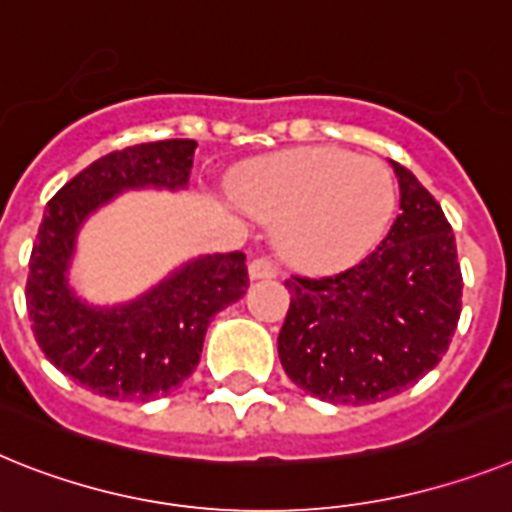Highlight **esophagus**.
<instances>
[{"instance_id":"esophagus-1","label":"esophagus","mask_w":512,"mask_h":512,"mask_svg":"<svg viewBox=\"0 0 512 512\" xmlns=\"http://www.w3.org/2000/svg\"><path fill=\"white\" fill-rule=\"evenodd\" d=\"M248 274H251V279H269L277 274V264H274L269 256H256V259L248 264Z\"/></svg>"}]
</instances>
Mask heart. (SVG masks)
Wrapping results in <instances>:
<instances>
[{"label": "heart", "instance_id": "obj_1", "mask_svg": "<svg viewBox=\"0 0 512 512\" xmlns=\"http://www.w3.org/2000/svg\"><path fill=\"white\" fill-rule=\"evenodd\" d=\"M251 214L277 222L279 251L292 264L334 272L383 238L396 212L386 163L336 147H300L251 165L238 181Z\"/></svg>", "mask_w": 512, "mask_h": 512}]
</instances>
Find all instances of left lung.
I'll return each instance as SVG.
<instances>
[{
  "mask_svg": "<svg viewBox=\"0 0 512 512\" xmlns=\"http://www.w3.org/2000/svg\"><path fill=\"white\" fill-rule=\"evenodd\" d=\"M399 217L360 264L285 279L290 308L277 349L290 381L331 404L396 396L448 352L461 318L456 238L435 196L393 163Z\"/></svg>",
  "mask_w": 512,
  "mask_h": 512,
  "instance_id": "1",
  "label": "left lung"
}]
</instances>
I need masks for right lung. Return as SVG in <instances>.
Here are the masks:
<instances>
[{
	"mask_svg": "<svg viewBox=\"0 0 512 512\" xmlns=\"http://www.w3.org/2000/svg\"><path fill=\"white\" fill-rule=\"evenodd\" d=\"M194 139H163L108 152L64 183L46 204L30 253L28 318L43 355L87 391L150 401L196 370L214 313L243 298L246 256L214 253L121 308H90L67 285L74 235L87 214L124 189L189 183Z\"/></svg>",
	"mask_w": 512,
	"mask_h": 512,
	"instance_id": "1",
	"label": "right lung"
}]
</instances>
